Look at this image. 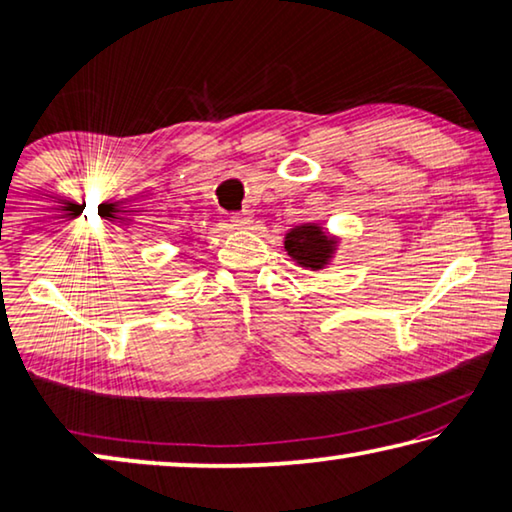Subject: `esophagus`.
Returning <instances> with one entry per match:
<instances>
[{
	"instance_id": "34e87169",
	"label": "esophagus",
	"mask_w": 512,
	"mask_h": 512,
	"mask_svg": "<svg viewBox=\"0 0 512 512\" xmlns=\"http://www.w3.org/2000/svg\"><path fill=\"white\" fill-rule=\"evenodd\" d=\"M230 223L235 225L237 230H248V228H253V216H250L248 212H239V214H232V219H230Z\"/></svg>"
}]
</instances>
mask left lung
Masks as SVG:
<instances>
[{
	"instance_id": "left-lung-1",
	"label": "left lung",
	"mask_w": 512,
	"mask_h": 512,
	"mask_svg": "<svg viewBox=\"0 0 512 512\" xmlns=\"http://www.w3.org/2000/svg\"><path fill=\"white\" fill-rule=\"evenodd\" d=\"M341 239L327 232L323 223H300L284 235V250L293 264L307 271H323L339 250Z\"/></svg>"
}]
</instances>
